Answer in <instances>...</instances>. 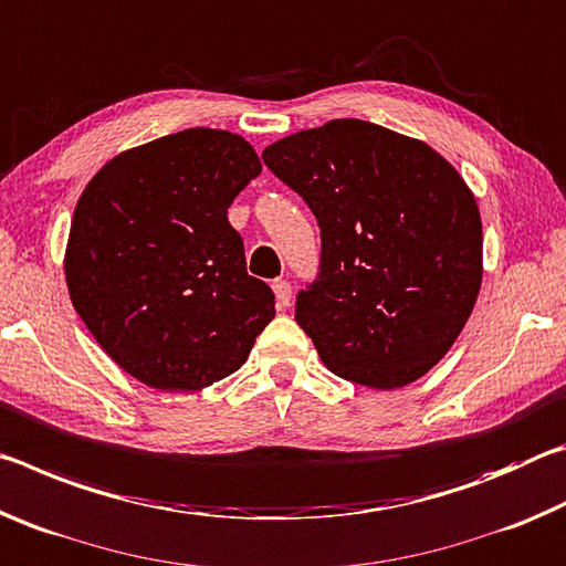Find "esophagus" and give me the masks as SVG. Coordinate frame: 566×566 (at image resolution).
<instances>
[{"label": "esophagus", "mask_w": 566, "mask_h": 566, "mask_svg": "<svg viewBox=\"0 0 566 566\" xmlns=\"http://www.w3.org/2000/svg\"><path fill=\"white\" fill-rule=\"evenodd\" d=\"M272 290L276 294V302H280V306H290V302H292V284L290 282L276 280L272 284Z\"/></svg>", "instance_id": "esophagus-1"}]
</instances>
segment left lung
<instances>
[{"label":"left lung","instance_id":"8db88e82","mask_svg":"<svg viewBox=\"0 0 566 566\" xmlns=\"http://www.w3.org/2000/svg\"><path fill=\"white\" fill-rule=\"evenodd\" d=\"M262 159L317 217L319 270L294 319L327 369L371 389L432 369L482 284V219L457 169L361 119L296 132Z\"/></svg>","mask_w":566,"mask_h":566}]
</instances>
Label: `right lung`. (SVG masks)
<instances>
[{"label":"right lung","instance_id":"add662e5","mask_svg":"<svg viewBox=\"0 0 566 566\" xmlns=\"http://www.w3.org/2000/svg\"><path fill=\"white\" fill-rule=\"evenodd\" d=\"M262 165L242 137L185 129L124 151L80 197L66 286L99 347L161 391L214 385L274 319V292L247 274L227 209Z\"/></svg>","mask_w":566,"mask_h":566}]
</instances>
